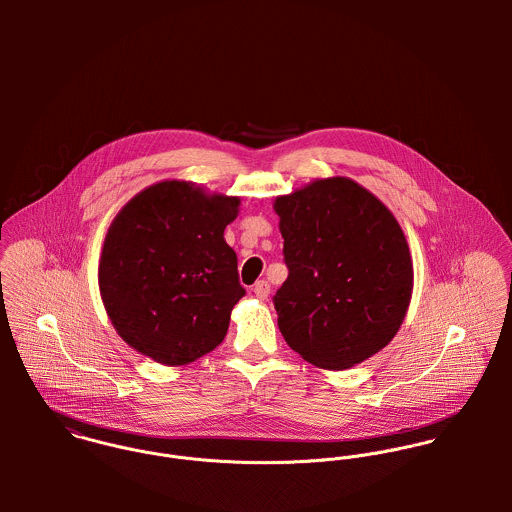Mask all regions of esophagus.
Returning <instances> with one entry per match:
<instances>
[{"label": "esophagus", "instance_id": "obj_1", "mask_svg": "<svg viewBox=\"0 0 512 512\" xmlns=\"http://www.w3.org/2000/svg\"><path fill=\"white\" fill-rule=\"evenodd\" d=\"M252 292H254V295H256L258 299H266L268 293H270V284H268L266 280H258V282L254 284Z\"/></svg>", "mask_w": 512, "mask_h": 512}]
</instances>
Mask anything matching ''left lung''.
Segmentation results:
<instances>
[{"instance_id":"1","label":"left lung","mask_w":512,"mask_h":512,"mask_svg":"<svg viewBox=\"0 0 512 512\" xmlns=\"http://www.w3.org/2000/svg\"><path fill=\"white\" fill-rule=\"evenodd\" d=\"M274 209L288 280L278 327L307 363L343 370L384 349L412 297V258L394 215L347 177L317 179Z\"/></svg>"}]
</instances>
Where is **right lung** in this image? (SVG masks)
<instances>
[{"mask_svg": "<svg viewBox=\"0 0 512 512\" xmlns=\"http://www.w3.org/2000/svg\"><path fill=\"white\" fill-rule=\"evenodd\" d=\"M240 199L187 181L138 193L108 228L98 286L112 325L138 353L187 365L222 343L246 293L224 228Z\"/></svg>", "mask_w": 512, "mask_h": 512, "instance_id": "add662e5", "label": "right lung"}]
</instances>
